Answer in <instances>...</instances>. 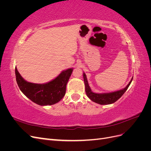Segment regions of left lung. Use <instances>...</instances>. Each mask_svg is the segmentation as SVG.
I'll return each instance as SVG.
<instances>
[{
    "mask_svg": "<svg viewBox=\"0 0 151 151\" xmlns=\"http://www.w3.org/2000/svg\"><path fill=\"white\" fill-rule=\"evenodd\" d=\"M83 77L87 96H88L91 101L99 104H109L116 101L118 99H120L122 96V95L125 93V91L127 90L128 88H129V86L130 85L132 79H133V77H132L131 81L129 82V83L128 84V85L125 88H123L121 90L108 93H95L91 91L90 86L88 84V79H87L86 74L84 72L83 73Z\"/></svg>",
    "mask_w": 151,
    "mask_h": 151,
    "instance_id": "8db88e82",
    "label": "left lung"
}]
</instances>
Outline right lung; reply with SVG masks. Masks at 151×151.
I'll return each mask as SVG.
<instances>
[{"mask_svg":"<svg viewBox=\"0 0 151 151\" xmlns=\"http://www.w3.org/2000/svg\"><path fill=\"white\" fill-rule=\"evenodd\" d=\"M73 68L62 71L55 79L45 84L31 83L25 81L15 68L16 79L20 90L27 98L41 106L52 105L59 102L66 92V86Z\"/></svg>","mask_w":151,"mask_h":151,"instance_id":"obj_1","label":"right lung"}]
</instances>
